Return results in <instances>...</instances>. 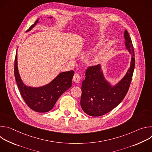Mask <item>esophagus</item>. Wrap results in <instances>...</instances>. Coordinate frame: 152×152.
Listing matches in <instances>:
<instances>
[{"label": "esophagus", "mask_w": 152, "mask_h": 152, "mask_svg": "<svg viewBox=\"0 0 152 152\" xmlns=\"http://www.w3.org/2000/svg\"><path fill=\"white\" fill-rule=\"evenodd\" d=\"M73 80L76 83H79L80 80V76L77 73H75L73 77Z\"/></svg>", "instance_id": "34e87169"}]
</instances>
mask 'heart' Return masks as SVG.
<instances>
[{
    "label": "heart",
    "mask_w": 152,
    "mask_h": 152,
    "mask_svg": "<svg viewBox=\"0 0 152 152\" xmlns=\"http://www.w3.org/2000/svg\"><path fill=\"white\" fill-rule=\"evenodd\" d=\"M103 37H104V35L103 34V33L102 32H99L93 38V43L98 42L100 41ZM110 45V42L107 43L106 45H103L94 54L93 56V61L94 64H99L106 59L108 53V51H109Z\"/></svg>",
    "instance_id": "1"
}]
</instances>
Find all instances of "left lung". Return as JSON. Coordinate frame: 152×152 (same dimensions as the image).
<instances>
[{"label":"left lung","instance_id":"left-lung-1","mask_svg":"<svg viewBox=\"0 0 152 152\" xmlns=\"http://www.w3.org/2000/svg\"><path fill=\"white\" fill-rule=\"evenodd\" d=\"M126 49L131 55L130 66L124 76L115 84L105 77L102 66L88 68L82 83L80 106L90 116L99 117L117 107L126 96L131 84L135 68L134 51L132 42L126 29L124 31Z\"/></svg>","mask_w":152,"mask_h":152}]
</instances>
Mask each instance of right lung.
<instances>
[{
  "instance_id": "add662e5",
  "label": "right lung",
  "mask_w": 152,
  "mask_h": 152,
  "mask_svg": "<svg viewBox=\"0 0 152 152\" xmlns=\"http://www.w3.org/2000/svg\"><path fill=\"white\" fill-rule=\"evenodd\" d=\"M52 18L53 17H49ZM39 18L29 28L30 31L39 22ZM14 75L21 97L32 110L38 113H47L53 107L59 97L72 85L74 75L73 70L59 73L49 83L38 87L26 85L19 74L17 63V50L14 64Z\"/></svg>"
}]
</instances>
